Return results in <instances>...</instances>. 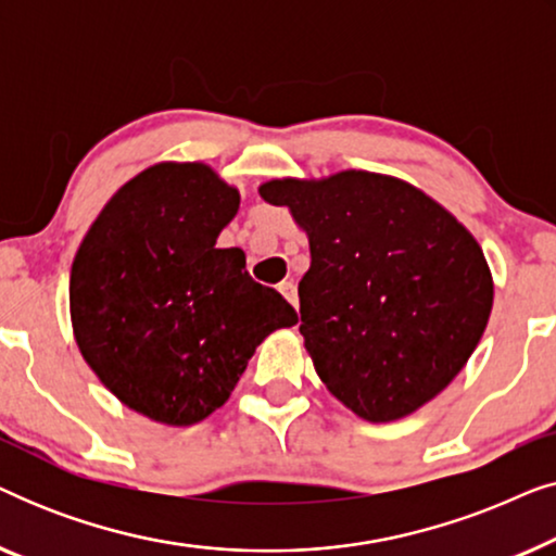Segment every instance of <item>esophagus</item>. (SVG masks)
<instances>
[{
	"label": "esophagus",
	"instance_id": "obj_1",
	"mask_svg": "<svg viewBox=\"0 0 556 556\" xmlns=\"http://www.w3.org/2000/svg\"><path fill=\"white\" fill-rule=\"evenodd\" d=\"M278 291H280V295H283L288 303H291L293 308H299V291H295L293 280H286V283H280Z\"/></svg>",
	"mask_w": 556,
	"mask_h": 556
}]
</instances>
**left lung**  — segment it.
I'll use <instances>...</instances> for the list:
<instances>
[{
  "label": "left lung",
  "instance_id": "obj_1",
  "mask_svg": "<svg viewBox=\"0 0 556 556\" xmlns=\"http://www.w3.org/2000/svg\"><path fill=\"white\" fill-rule=\"evenodd\" d=\"M257 192L308 235L301 333L326 390L367 422L400 420L443 392L493 306L473 235L387 174L270 179Z\"/></svg>",
  "mask_w": 556,
  "mask_h": 556
}]
</instances>
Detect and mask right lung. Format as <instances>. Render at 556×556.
<instances>
[{"label":"right lung","instance_id":"add662e5","mask_svg":"<svg viewBox=\"0 0 556 556\" xmlns=\"http://www.w3.org/2000/svg\"><path fill=\"white\" fill-rule=\"evenodd\" d=\"M240 192L200 162L126 181L90 225L71 270V318L96 377L149 420L187 428L223 407L248 359L299 321L255 283L240 248H215Z\"/></svg>","mask_w":556,"mask_h":556}]
</instances>
